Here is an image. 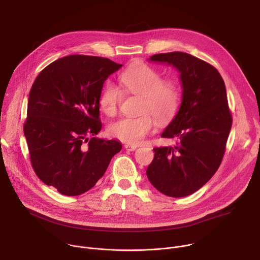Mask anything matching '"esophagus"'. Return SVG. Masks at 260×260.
<instances>
[{"label": "esophagus", "mask_w": 260, "mask_h": 260, "mask_svg": "<svg viewBox=\"0 0 260 260\" xmlns=\"http://www.w3.org/2000/svg\"><path fill=\"white\" fill-rule=\"evenodd\" d=\"M124 149L127 151H135L137 149L136 145H132V144H124Z\"/></svg>", "instance_id": "obj_1"}]
</instances>
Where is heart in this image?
<instances>
[{
	"label": "heart",
	"instance_id": "1",
	"mask_svg": "<svg viewBox=\"0 0 260 260\" xmlns=\"http://www.w3.org/2000/svg\"><path fill=\"white\" fill-rule=\"evenodd\" d=\"M119 80L127 93L142 96L141 114L111 123L109 133L122 142L138 145L153 129L155 118L159 125L173 120L180 106L181 90L175 80L164 79L159 71L143 62L127 68ZM121 100L120 90L108 82L101 91L99 104L103 112L112 117L118 113Z\"/></svg>",
	"mask_w": 260,
	"mask_h": 260
}]
</instances>
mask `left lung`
Masks as SVG:
<instances>
[{
	"instance_id": "1",
	"label": "left lung",
	"mask_w": 260,
	"mask_h": 260,
	"mask_svg": "<svg viewBox=\"0 0 260 260\" xmlns=\"http://www.w3.org/2000/svg\"><path fill=\"white\" fill-rule=\"evenodd\" d=\"M150 60L173 64L181 73L183 92L179 112L161 135L177 144L154 148L147 177L168 197H187L204 186L223 159L233 124L225 84L215 67L188 53H158Z\"/></svg>"
}]
</instances>
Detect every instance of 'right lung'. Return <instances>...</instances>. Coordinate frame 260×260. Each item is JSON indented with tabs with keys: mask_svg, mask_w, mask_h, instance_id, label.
Masks as SVG:
<instances>
[{
	"mask_svg": "<svg viewBox=\"0 0 260 260\" xmlns=\"http://www.w3.org/2000/svg\"><path fill=\"white\" fill-rule=\"evenodd\" d=\"M121 67L106 57L73 54L48 64L32 83L23 124L30 164L63 196L92 188L121 150L116 140L93 137L102 128L103 84Z\"/></svg>",
	"mask_w": 260,
	"mask_h": 260,
	"instance_id": "1",
	"label": "right lung"
}]
</instances>
